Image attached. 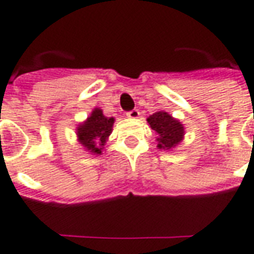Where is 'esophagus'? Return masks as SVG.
Returning <instances> with one entry per match:
<instances>
[{
	"label": "esophagus",
	"instance_id": "1",
	"mask_svg": "<svg viewBox=\"0 0 254 254\" xmlns=\"http://www.w3.org/2000/svg\"><path fill=\"white\" fill-rule=\"evenodd\" d=\"M127 116L129 117V118H132V120H134V118H138V117H140V111H138L137 109H133V110L127 111Z\"/></svg>",
	"mask_w": 254,
	"mask_h": 254
}]
</instances>
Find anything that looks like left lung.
Listing matches in <instances>:
<instances>
[{
	"label": "left lung",
	"instance_id": "8db88e82",
	"mask_svg": "<svg viewBox=\"0 0 254 254\" xmlns=\"http://www.w3.org/2000/svg\"><path fill=\"white\" fill-rule=\"evenodd\" d=\"M149 127L158 133V147L163 149L174 148L184 137V127L180 121L174 120L169 113L158 111L147 120Z\"/></svg>",
	"mask_w": 254,
	"mask_h": 254
}]
</instances>
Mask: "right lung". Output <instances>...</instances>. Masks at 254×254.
I'll list each match as a JSON object with an SVG mask.
<instances>
[{
  "instance_id": "obj_1",
  "label": "right lung",
  "mask_w": 254,
  "mask_h": 254,
  "mask_svg": "<svg viewBox=\"0 0 254 254\" xmlns=\"http://www.w3.org/2000/svg\"><path fill=\"white\" fill-rule=\"evenodd\" d=\"M113 124L114 118L105 117L100 109H95L88 120L77 127L78 141L91 152L102 154V147L110 136Z\"/></svg>"
}]
</instances>
